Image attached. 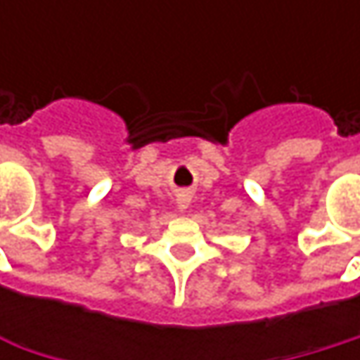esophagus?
Here are the masks:
<instances>
[{"label": "esophagus", "instance_id": "obj_1", "mask_svg": "<svg viewBox=\"0 0 360 360\" xmlns=\"http://www.w3.org/2000/svg\"><path fill=\"white\" fill-rule=\"evenodd\" d=\"M187 204H189V193L187 191H179L177 193V206L183 210V208H187Z\"/></svg>", "mask_w": 360, "mask_h": 360}]
</instances>
